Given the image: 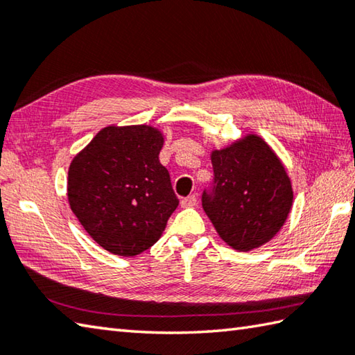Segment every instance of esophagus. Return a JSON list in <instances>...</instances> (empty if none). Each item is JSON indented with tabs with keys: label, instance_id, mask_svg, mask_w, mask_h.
Here are the masks:
<instances>
[{
	"label": "esophagus",
	"instance_id": "esophagus-1",
	"mask_svg": "<svg viewBox=\"0 0 355 355\" xmlns=\"http://www.w3.org/2000/svg\"><path fill=\"white\" fill-rule=\"evenodd\" d=\"M196 202H198V198L195 195H190V196H187V198L180 200V205H182V207H193V205H196Z\"/></svg>",
	"mask_w": 355,
	"mask_h": 355
}]
</instances>
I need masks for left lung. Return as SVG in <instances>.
Wrapping results in <instances>:
<instances>
[{"instance_id": "1", "label": "left lung", "mask_w": 355, "mask_h": 355, "mask_svg": "<svg viewBox=\"0 0 355 355\" xmlns=\"http://www.w3.org/2000/svg\"><path fill=\"white\" fill-rule=\"evenodd\" d=\"M213 182L202 191V209L219 236L247 252L277 235L289 215V176L263 139L247 136L211 153Z\"/></svg>"}]
</instances>
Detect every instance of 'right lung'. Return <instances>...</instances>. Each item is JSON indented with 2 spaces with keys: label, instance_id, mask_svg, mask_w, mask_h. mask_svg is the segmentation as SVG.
Masks as SVG:
<instances>
[{
  "label": "right lung",
  "instance_id": "right-lung-1",
  "mask_svg": "<svg viewBox=\"0 0 355 355\" xmlns=\"http://www.w3.org/2000/svg\"><path fill=\"white\" fill-rule=\"evenodd\" d=\"M164 137L146 125L108 126L73 157L69 205L98 245L135 257L156 243L179 199L159 162Z\"/></svg>",
  "mask_w": 355,
  "mask_h": 355
}]
</instances>
